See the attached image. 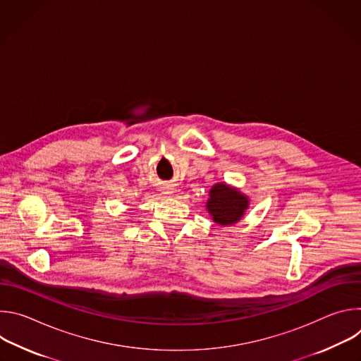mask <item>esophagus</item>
Here are the masks:
<instances>
[{"label":"esophagus","instance_id":"esophagus-1","mask_svg":"<svg viewBox=\"0 0 361 361\" xmlns=\"http://www.w3.org/2000/svg\"><path fill=\"white\" fill-rule=\"evenodd\" d=\"M163 194H166V195H173L174 194V188L171 187V185H166V187H163Z\"/></svg>","mask_w":361,"mask_h":361}]
</instances>
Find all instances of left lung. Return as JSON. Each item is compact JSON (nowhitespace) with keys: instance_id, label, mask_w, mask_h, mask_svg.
<instances>
[{"instance_id":"8db88e82","label":"left lung","mask_w":361,"mask_h":361,"mask_svg":"<svg viewBox=\"0 0 361 361\" xmlns=\"http://www.w3.org/2000/svg\"><path fill=\"white\" fill-rule=\"evenodd\" d=\"M248 207V195L226 181L216 183L210 188L209 200L205 202V210H207L209 216L221 227H228L241 221Z\"/></svg>"}]
</instances>
